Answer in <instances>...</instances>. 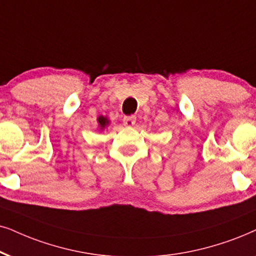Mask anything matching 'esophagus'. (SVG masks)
<instances>
[{
    "label": "esophagus",
    "instance_id": "esophagus-1",
    "mask_svg": "<svg viewBox=\"0 0 256 256\" xmlns=\"http://www.w3.org/2000/svg\"><path fill=\"white\" fill-rule=\"evenodd\" d=\"M136 120H137V118L134 116H126L122 119V124L125 126H134L136 124Z\"/></svg>",
    "mask_w": 256,
    "mask_h": 256
}]
</instances>
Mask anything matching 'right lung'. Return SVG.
Segmentation results:
<instances>
[{
    "mask_svg": "<svg viewBox=\"0 0 256 256\" xmlns=\"http://www.w3.org/2000/svg\"><path fill=\"white\" fill-rule=\"evenodd\" d=\"M98 122H99V125L102 126V128H105L106 124H108V120L106 118H104V117H99L98 118Z\"/></svg>",
    "mask_w": 256,
    "mask_h": 256,
    "instance_id": "obj_1",
    "label": "right lung"
}]
</instances>
